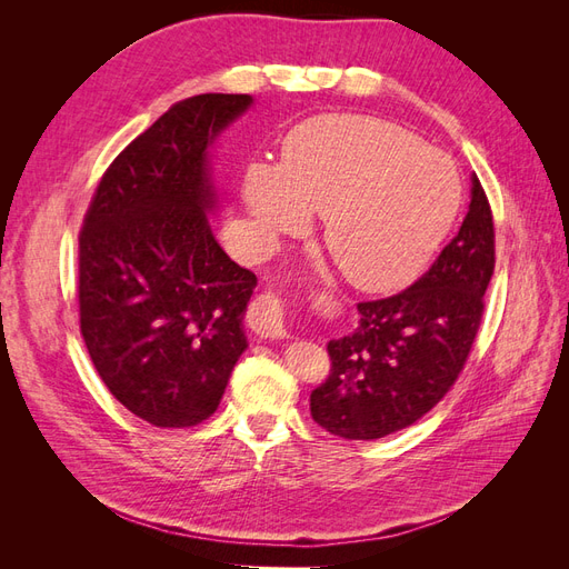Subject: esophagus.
Listing matches in <instances>:
<instances>
[{
	"instance_id": "34e87169",
	"label": "esophagus",
	"mask_w": 569,
	"mask_h": 569,
	"mask_svg": "<svg viewBox=\"0 0 569 569\" xmlns=\"http://www.w3.org/2000/svg\"><path fill=\"white\" fill-rule=\"evenodd\" d=\"M282 301L266 291L256 297L249 306V327L263 339H282L287 337V318H284Z\"/></svg>"
}]
</instances>
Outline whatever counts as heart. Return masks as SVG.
Returning <instances> with one entry per match:
<instances>
[{
    "mask_svg": "<svg viewBox=\"0 0 569 569\" xmlns=\"http://www.w3.org/2000/svg\"><path fill=\"white\" fill-rule=\"evenodd\" d=\"M242 201L266 239L325 216V247L353 287L387 295L418 280L451 234L462 184L449 157L360 113H327L289 132L282 163L247 170Z\"/></svg>",
    "mask_w": 569,
    "mask_h": 569,
    "instance_id": "1",
    "label": "heart"
}]
</instances>
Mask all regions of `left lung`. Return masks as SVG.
I'll return each instance as SVG.
<instances>
[{
  "instance_id": "1",
  "label": "left lung",
  "mask_w": 569,
  "mask_h": 569,
  "mask_svg": "<svg viewBox=\"0 0 569 569\" xmlns=\"http://www.w3.org/2000/svg\"><path fill=\"white\" fill-rule=\"evenodd\" d=\"M458 234L422 278L358 303V327L327 343L330 377L311 416L343 439H382L418 422L453 387L477 337L493 274V218L477 176Z\"/></svg>"
}]
</instances>
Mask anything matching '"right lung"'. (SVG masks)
I'll return each instance as SVG.
<instances>
[{
	"label": "right lung",
	"mask_w": 569,
	"mask_h": 569,
	"mask_svg": "<svg viewBox=\"0 0 569 569\" xmlns=\"http://www.w3.org/2000/svg\"><path fill=\"white\" fill-rule=\"evenodd\" d=\"M251 94L170 107L101 178L80 232V332L101 380L153 427L211 418L247 351L256 274L222 251L211 147Z\"/></svg>",
	"instance_id": "1"
}]
</instances>
